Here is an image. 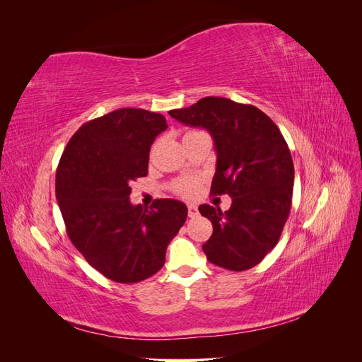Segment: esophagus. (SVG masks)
I'll return each mask as SVG.
<instances>
[{
    "label": "esophagus",
    "instance_id": "1",
    "mask_svg": "<svg viewBox=\"0 0 362 362\" xmlns=\"http://www.w3.org/2000/svg\"><path fill=\"white\" fill-rule=\"evenodd\" d=\"M187 210H189V217H196V216H198V206H196V205H193V204H189L187 205Z\"/></svg>",
    "mask_w": 362,
    "mask_h": 362
}]
</instances>
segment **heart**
Masks as SVG:
<instances>
[{
	"instance_id": "heart-1",
	"label": "heart",
	"mask_w": 362,
	"mask_h": 362,
	"mask_svg": "<svg viewBox=\"0 0 362 362\" xmlns=\"http://www.w3.org/2000/svg\"><path fill=\"white\" fill-rule=\"evenodd\" d=\"M201 185L199 177H182L173 182V190L184 198H193Z\"/></svg>"
}]
</instances>
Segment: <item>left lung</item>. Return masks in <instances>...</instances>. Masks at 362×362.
Instances as JSON below:
<instances>
[{
  "instance_id": "8db88e82",
  "label": "left lung",
  "mask_w": 362,
  "mask_h": 362,
  "mask_svg": "<svg viewBox=\"0 0 362 362\" xmlns=\"http://www.w3.org/2000/svg\"><path fill=\"white\" fill-rule=\"evenodd\" d=\"M169 115L211 134L217 152L211 194L233 198L225 213L199 206L213 223L202 245L206 259L234 272L252 269L276 246L291 210L294 166L286 139L259 108L228 98L206 96Z\"/></svg>"
}]
</instances>
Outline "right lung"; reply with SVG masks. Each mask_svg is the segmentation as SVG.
<instances>
[{
    "mask_svg": "<svg viewBox=\"0 0 362 362\" xmlns=\"http://www.w3.org/2000/svg\"><path fill=\"white\" fill-rule=\"evenodd\" d=\"M166 128L160 113L119 108L83 124L62 154L56 198L68 237L115 282L156 275L187 218V206L175 199H156L151 210L129 202V184L148 175L151 145Z\"/></svg>",
    "mask_w": 362,
    "mask_h": 362,
    "instance_id": "right-lung-1",
    "label": "right lung"
}]
</instances>
